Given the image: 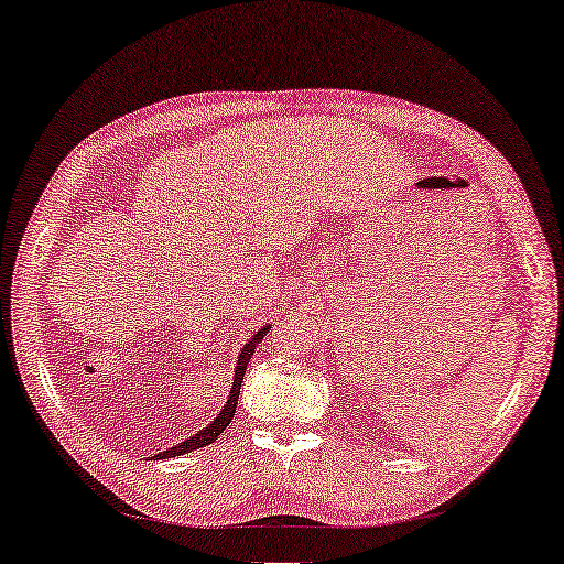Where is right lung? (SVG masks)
<instances>
[{
    "label": "right lung",
    "instance_id": "right-lung-1",
    "mask_svg": "<svg viewBox=\"0 0 564 564\" xmlns=\"http://www.w3.org/2000/svg\"><path fill=\"white\" fill-rule=\"evenodd\" d=\"M267 332H270V327H264V329H260L257 332V335L249 339V343L242 347V352H239V359H237V372H235V382H232V390H229V397H227V408L219 412V417L212 422V424H207L205 430L199 432V435H195V437H189V440H184V442H180V445H174V447H170L167 452H160V459H164V457H180V455H187V452H192V449H199V447H205V445H212V442H215L221 432H225V427L229 422H232V417H235V410H237V400H239V390H242V377H245V369H247V365H249V359H252V355H254V349H257V345L262 343V337L267 335Z\"/></svg>",
    "mask_w": 564,
    "mask_h": 564
}]
</instances>
